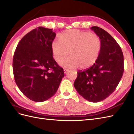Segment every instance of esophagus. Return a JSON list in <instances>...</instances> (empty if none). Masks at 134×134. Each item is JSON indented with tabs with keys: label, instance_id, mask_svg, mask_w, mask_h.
<instances>
[{
	"label": "esophagus",
	"instance_id": "obj_1",
	"mask_svg": "<svg viewBox=\"0 0 134 134\" xmlns=\"http://www.w3.org/2000/svg\"><path fill=\"white\" fill-rule=\"evenodd\" d=\"M68 71H69V69H64V72L65 74H66Z\"/></svg>",
	"mask_w": 134,
	"mask_h": 134
}]
</instances>
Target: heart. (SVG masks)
<instances>
[{
  "label": "heart",
  "instance_id": "b5f03b06",
  "mask_svg": "<svg viewBox=\"0 0 134 134\" xmlns=\"http://www.w3.org/2000/svg\"><path fill=\"white\" fill-rule=\"evenodd\" d=\"M102 48V41L98 35L79 30H70L60 35L51 43L52 56L59 62L69 52L71 56L60 63L64 68L86 69L98 60Z\"/></svg>",
  "mask_w": 134,
  "mask_h": 134
}]
</instances>
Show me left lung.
Here are the masks:
<instances>
[{"instance_id": "left-lung-1", "label": "left lung", "mask_w": 134, "mask_h": 134, "mask_svg": "<svg viewBox=\"0 0 134 134\" xmlns=\"http://www.w3.org/2000/svg\"><path fill=\"white\" fill-rule=\"evenodd\" d=\"M91 29L102 41L100 53L92 67L78 71L74 86L84 99L98 102L110 96L118 86L124 70V55L119 44L107 32L97 26Z\"/></svg>"}]
</instances>
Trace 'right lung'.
I'll return each instance as SVG.
<instances>
[{
    "mask_svg": "<svg viewBox=\"0 0 134 134\" xmlns=\"http://www.w3.org/2000/svg\"><path fill=\"white\" fill-rule=\"evenodd\" d=\"M56 34L38 27L21 40L13 60L14 80L23 94L36 102L45 101L57 92L64 70L52 57L51 43Z\"/></svg>",
    "mask_w": 134,
    "mask_h": 134,
    "instance_id": "obj_1",
    "label": "right lung"
}]
</instances>
